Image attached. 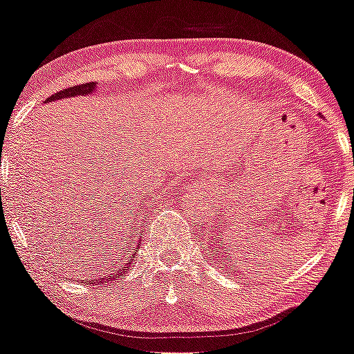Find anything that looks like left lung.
<instances>
[{
  "label": "left lung",
  "instance_id": "obj_1",
  "mask_svg": "<svg viewBox=\"0 0 354 354\" xmlns=\"http://www.w3.org/2000/svg\"><path fill=\"white\" fill-rule=\"evenodd\" d=\"M221 238H223V234H221ZM219 243L223 245V240H219ZM214 252H216V248H214ZM224 252H227V250H224Z\"/></svg>",
  "mask_w": 354,
  "mask_h": 354
}]
</instances>
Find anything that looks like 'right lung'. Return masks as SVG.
I'll return each mask as SVG.
<instances>
[{
	"instance_id": "1",
	"label": "right lung",
	"mask_w": 354,
	"mask_h": 354,
	"mask_svg": "<svg viewBox=\"0 0 354 354\" xmlns=\"http://www.w3.org/2000/svg\"><path fill=\"white\" fill-rule=\"evenodd\" d=\"M97 88V85L94 84V82H88V84H82V85H75V87H68L65 91H59L56 92V94H53L51 97L46 99V104H49V102H55L58 101V99H70V97H77V95H91L92 92ZM128 248V246H127ZM135 246H133V252L131 253H121V257L123 259H120V257H116V262H113L111 266L106 267L104 272H99V277H92L91 281H87V283L91 284H104V283H111V281L118 279V277H121L123 274L128 272V263L131 262V260L135 259Z\"/></svg>"
}]
</instances>
